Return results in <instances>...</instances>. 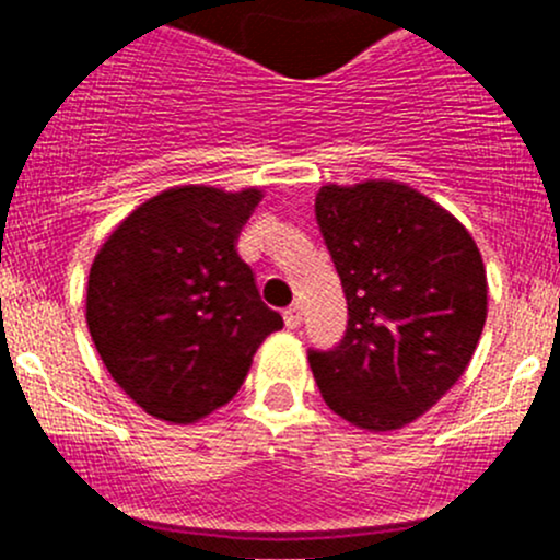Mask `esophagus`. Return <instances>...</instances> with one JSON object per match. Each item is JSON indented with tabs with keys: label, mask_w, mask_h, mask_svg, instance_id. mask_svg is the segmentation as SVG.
I'll return each mask as SVG.
<instances>
[{
	"label": "esophagus",
	"mask_w": 560,
	"mask_h": 560,
	"mask_svg": "<svg viewBox=\"0 0 560 560\" xmlns=\"http://www.w3.org/2000/svg\"><path fill=\"white\" fill-rule=\"evenodd\" d=\"M284 322H287V327H290V330L301 327L303 325V308L298 306V303H292V306L284 312Z\"/></svg>",
	"instance_id": "obj_1"
}]
</instances>
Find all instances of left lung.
<instances>
[{
    "label": "left lung",
    "mask_w": 560,
    "mask_h": 560,
    "mask_svg": "<svg viewBox=\"0 0 560 560\" xmlns=\"http://www.w3.org/2000/svg\"><path fill=\"white\" fill-rule=\"evenodd\" d=\"M316 224L347 295V330L308 349L322 398L369 431L431 409L466 371L488 316V279L468 230L411 186H322Z\"/></svg>",
    "instance_id": "1"
}]
</instances>
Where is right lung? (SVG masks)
<instances>
[{"label": "right lung", "instance_id": "right-lung-1", "mask_svg": "<svg viewBox=\"0 0 560 560\" xmlns=\"http://www.w3.org/2000/svg\"><path fill=\"white\" fill-rule=\"evenodd\" d=\"M257 189L175 186L129 213L89 273L86 322L116 385L149 415L195 422L244 385L284 327L238 257Z\"/></svg>", "mask_w": 560, "mask_h": 560}]
</instances>
